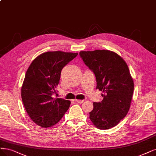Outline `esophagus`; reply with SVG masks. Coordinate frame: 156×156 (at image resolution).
Wrapping results in <instances>:
<instances>
[{
  "instance_id": "34e87169",
  "label": "esophagus",
  "mask_w": 156,
  "mask_h": 156,
  "mask_svg": "<svg viewBox=\"0 0 156 156\" xmlns=\"http://www.w3.org/2000/svg\"><path fill=\"white\" fill-rule=\"evenodd\" d=\"M75 101H76L77 103H84V100H79V99H75L74 100Z\"/></svg>"
}]
</instances>
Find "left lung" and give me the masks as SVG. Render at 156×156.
Here are the masks:
<instances>
[{"mask_svg": "<svg viewBox=\"0 0 156 156\" xmlns=\"http://www.w3.org/2000/svg\"><path fill=\"white\" fill-rule=\"evenodd\" d=\"M79 55L94 72L96 88L102 91L103 100L94 103L90 121L101 130L116 126L129 111L134 89L133 78L123 58L112 51H81Z\"/></svg>", "mask_w": 156, "mask_h": 156, "instance_id": "8db88e82", "label": "left lung"}]
</instances>
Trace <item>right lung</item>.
I'll return each mask as SVG.
<instances>
[{"label": "right lung", "instance_id": "1", "mask_svg": "<svg viewBox=\"0 0 156 156\" xmlns=\"http://www.w3.org/2000/svg\"><path fill=\"white\" fill-rule=\"evenodd\" d=\"M77 55L61 51L42 53L27 69L21 98L27 114L37 125L49 128L68 110L70 101L54 98L52 95L56 92L62 69Z\"/></svg>", "mask_w": 156, "mask_h": 156}]
</instances>
